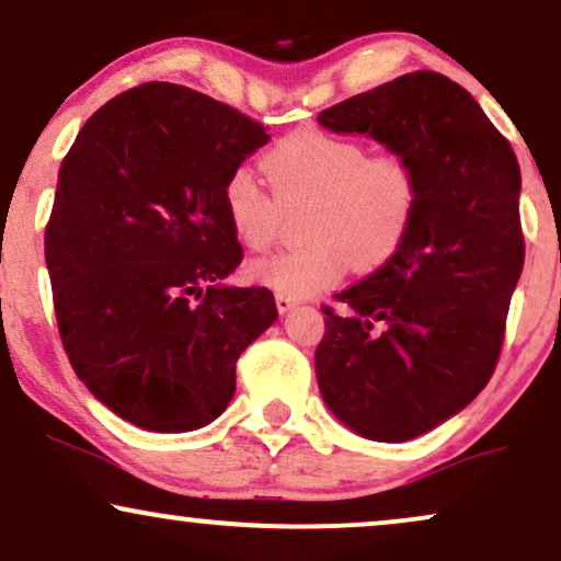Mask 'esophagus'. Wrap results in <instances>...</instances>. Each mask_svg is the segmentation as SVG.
I'll return each mask as SVG.
<instances>
[{"label":"esophagus","mask_w":561,"mask_h":561,"mask_svg":"<svg viewBox=\"0 0 561 561\" xmlns=\"http://www.w3.org/2000/svg\"><path fill=\"white\" fill-rule=\"evenodd\" d=\"M297 305L295 297H287V295H276V308H279V313H287V310H293Z\"/></svg>","instance_id":"obj_1"}]
</instances>
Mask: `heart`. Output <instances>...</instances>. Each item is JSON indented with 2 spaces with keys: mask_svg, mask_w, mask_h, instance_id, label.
<instances>
[{
  "mask_svg": "<svg viewBox=\"0 0 561 561\" xmlns=\"http://www.w3.org/2000/svg\"><path fill=\"white\" fill-rule=\"evenodd\" d=\"M261 168L276 196L238 168L225 183V211L240 243L266 251L279 236L282 207H310L302 222L308 245L248 266L253 282L295 300L339 285L350 264L359 272L386 264L420 211L414 168L399 154H370L352 137L300 129L276 141Z\"/></svg>",
  "mask_w": 561,
  "mask_h": 561,
  "instance_id": "heart-1",
  "label": "heart"
}]
</instances>
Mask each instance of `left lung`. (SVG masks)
I'll list each match as a JSON object with an SVG mask.
<instances>
[{"mask_svg":"<svg viewBox=\"0 0 561 561\" xmlns=\"http://www.w3.org/2000/svg\"><path fill=\"white\" fill-rule=\"evenodd\" d=\"M414 168L420 211L378 272L323 308L316 378L344 427L407 443L448 422L492 378L520 279V165L471 92L409 72L321 111Z\"/></svg>","mask_w":561,"mask_h":561,"instance_id":"8db88e82","label":"left lung"}]
</instances>
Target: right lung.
<instances>
[{
	"instance_id": "right-lung-1",
	"label": "right lung",
	"mask_w": 561,
	"mask_h": 561,
	"mask_svg": "<svg viewBox=\"0 0 561 561\" xmlns=\"http://www.w3.org/2000/svg\"><path fill=\"white\" fill-rule=\"evenodd\" d=\"M266 141L204 92L147 82L92 113L61 162L46 266L64 350L141 430L215 422L238 357L279 316L266 287L225 285L243 259L225 183Z\"/></svg>"
}]
</instances>
